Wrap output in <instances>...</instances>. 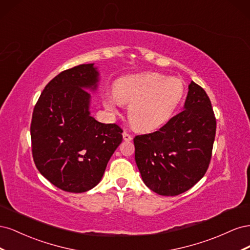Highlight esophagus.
I'll use <instances>...</instances> for the list:
<instances>
[{
  "label": "esophagus",
  "mask_w": 250,
  "mask_h": 250,
  "mask_svg": "<svg viewBox=\"0 0 250 250\" xmlns=\"http://www.w3.org/2000/svg\"><path fill=\"white\" fill-rule=\"evenodd\" d=\"M123 140H124L125 142H130V141L132 140L131 134L128 133L127 131H124V132H123Z\"/></svg>",
  "instance_id": "1"
}]
</instances>
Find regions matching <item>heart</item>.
Returning a JSON list of instances; mask_svg holds the SVG:
<instances>
[{
  "instance_id": "b5f03b06",
  "label": "heart",
  "mask_w": 250,
  "mask_h": 250,
  "mask_svg": "<svg viewBox=\"0 0 250 250\" xmlns=\"http://www.w3.org/2000/svg\"><path fill=\"white\" fill-rule=\"evenodd\" d=\"M185 94L181 79L145 73L118 79L113 84V93L104 94L103 105L111 112H117L121 104L129 105L128 119L132 127L149 132L169 122Z\"/></svg>"
}]
</instances>
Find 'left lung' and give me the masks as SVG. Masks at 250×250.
Masks as SVG:
<instances>
[{"instance_id": "1", "label": "left lung", "mask_w": 250, "mask_h": 250, "mask_svg": "<svg viewBox=\"0 0 250 250\" xmlns=\"http://www.w3.org/2000/svg\"><path fill=\"white\" fill-rule=\"evenodd\" d=\"M184 107L160 130L133 139L142 179L158 195L188 191L204 176L210 162L216 118L206 90L194 81Z\"/></svg>"}]
</instances>
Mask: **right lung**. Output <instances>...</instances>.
<instances>
[{"label": "right lung", "mask_w": 250, "mask_h": 250, "mask_svg": "<svg viewBox=\"0 0 250 250\" xmlns=\"http://www.w3.org/2000/svg\"><path fill=\"white\" fill-rule=\"evenodd\" d=\"M99 72L94 63L59 73L42 90L32 115V155L36 168L65 192L83 193L100 183L108 161L122 143L116 124L90 116V94Z\"/></svg>", "instance_id": "right-lung-1"}]
</instances>
